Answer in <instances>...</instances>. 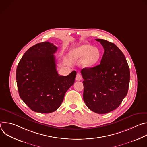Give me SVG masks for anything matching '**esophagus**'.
<instances>
[{
    "label": "esophagus",
    "instance_id": "34e87169",
    "mask_svg": "<svg viewBox=\"0 0 147 147\" xmlns=\"http://www.w3.org/2000/svg\"><path fill=\"white\" fill-rule=\"evenodd\" d=\"M81 79H82V76H81V74L77 73V75H76V80L77 81H80V80H81Z\"/></svg>",
    "mask_w": 147,
    "mask_h": 147
}]
</instances>
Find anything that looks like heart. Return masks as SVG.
Masks as SVG:
<instances>
[{
    "label": "heart",
    "instance_id": "heart-1",
    "mask_svg": "<svg viewBox=\"0 0 147 147\" xmlns=\"http://www.w3.org/2000/svg\"><path fill=\"white\" fill-rule=\"evenodd\" d=\"M100 56V52L97 48H94L88 44L82 45L74 49L71 52V57L74 60H80L86 57L84 59L86 66L90 67L99 60Z\"/></svg>",
    "mask_w": 147,
    "mask_h": 147
}]
</instances>
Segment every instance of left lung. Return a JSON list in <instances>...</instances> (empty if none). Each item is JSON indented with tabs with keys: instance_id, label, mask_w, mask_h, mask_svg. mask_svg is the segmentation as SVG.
<instances>
[{
	"instance_id": "8db88e82",
	"label": "left lung",
	"mask_w": 147,
	"mask_h": 147,
	"mask_svg": "<svg viewBox=\"0 0 147 147\" xmlns=\"http://www.w3.org/2000/svg\"><path fill=\"white\" fill-rule=\"evenodd\" d=\"M104 49L100 64L81 70L83 99L87 107L98 114L109 113L119 107L127 95L130 73L123 52L113 43L96 39Z\"/></svg>"
}]
</instances>
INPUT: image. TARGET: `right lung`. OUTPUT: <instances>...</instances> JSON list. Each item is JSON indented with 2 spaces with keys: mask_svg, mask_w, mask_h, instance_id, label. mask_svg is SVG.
<instances>
[{
  "mask_svg": "<svg viewBox=\"0 0 147 147\" xmlns=\"http://www.w3.org/2000/svg\"><path fill=\"white\" fill-rule=\"evenodd\" d=\"M57 49L49 42L37 44L25 52L17 66L16 78L20 97L34 112L56 111L74 83L76 71L68 76L58 74L54 56Z\"/></svg>",
  "mask_w": 147,
  "mask_h": 147,
  "instance_id": "1",
  "label": "right lung"
}]
</instances>
